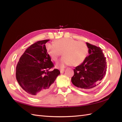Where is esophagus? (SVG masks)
<instances>
[{"mask_svg": "<svg viewBox=\"0 0 122 122\" xmlns=\"http://www.w3.org/2000/svg\"><path fill=\"white\" fill-rule=\"evenodd\" d=\"M64 72V69H61L60 70V73H63Z\"/></svg>", "mask_w": 122, "mask_h": 122, "instance_id": "34e87169", "label": "esophagus"}]
</instances>
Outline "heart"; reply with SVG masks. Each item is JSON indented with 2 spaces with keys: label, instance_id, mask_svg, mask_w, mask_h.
Returning <instances> with one entry per match:
<instances>
[{
  "label": "heart",
  "instance_id": "1",
  "mask_svg": "<svg viewBox=\"0 0 122 122\" xmlns=\"http://www.w3.org/2000/svg\"><path fill=\"white\" fill-rule=\"evenodd\" d=\"M48 55L54 61H56L62 55L63 58L56 64L57 68H64L66 66H77L83 62L88 54L86 44L73 39L62 38L56 40L54 44L46 45Z\"/></svg>",
  "mask_w": 122,
  "mask_h": 122
}]
</instances>
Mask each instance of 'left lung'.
<instances>
[{"mask_svg":"<svg viewBox=\"0 0 122 122\" xmlns=\"http://www.w3.org/2000/svg\"><path fill=\"white\" fill-rule=\"evenodd\" d=\"M89 56L74 69L71 81L75 86L90 91L98 86L106 74V58L100 47L86 42Z\"/></svg>","mask_w":122,"mask_h":122,"instance_id":"1","label":"left lung"}]
</instances>
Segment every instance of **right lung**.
<instances>
[{"label":"right lung","instance_id":"add662e5","mask_svg":"<svg viewBox=\"0 0 122 122\" xmlns=\"http://www.w3.org/2000/svg\"><path fill=\"white\" fill-rule=\"evenodd\" d=\"M50 40L39 41L28 47L20 57L15 70L16 79L22 89L33 97L47 94L60 73L54 66L45 44Z\"/></svg>","mask_w":122,"mask_h":122}]
</instances>
